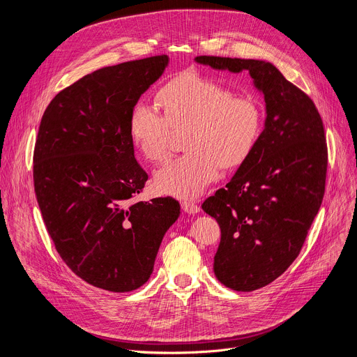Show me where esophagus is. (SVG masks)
Here are the masks:
<instances>
[{
	"label": "esophagus",
	"instance_id": "esophagus-1",
	"mask_svg": "<svg viewBox=\"0 0 357 357\" xmlns=\"http://www.w3.org/2000/svg\"><path fill=\"white\" fill-rule=\"evenodd\" d=\"M181 206H182V209H183L186 213H189V215H195V213L200 212V206L197 205V203H195V202H192V200H183V202L181 203Z\"/></svg>",
	"mask_w": 357,
	"mask_h": 357
}]
</instances>
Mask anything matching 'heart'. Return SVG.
<instances>
[{
  "label": "heart",
  "instance_id": "obj_1",
  "mask_svg": "<svg viewBox=\"0 0 357 357\" xmlns=\"http://www.w3.org/2000/svg\"><path fill=\"white\" fill-rule=\"evenodd\" d=\"M164 113L139 101L130 114V137L151 162L164 161L174 130H186V154L155 172L161 193L181 199L199 196L220 175L252 152L263 127V113L251 98L236 97L227 86L200 75L181 76L160 91Z\"/></svg>",
  "mask_w": 357,
  "mask_h": 357
}]
</instances>
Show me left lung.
<instances>
[{"label":"left lung","instance_id":"left-lung-1","mask_svg":"<svg viewBox=\"0 0 357 357\" xmlns=\"http://www.w3.org/2000/svg\"><path fill=\"white\" fill-rule=\"evenodd\" d=\"M213 69L248 70L266 100V126L236 175L202 203L222 237L216 278L250 292L277 280L298 257L322 205L328 146L311 97L270 62L196 56Z\"/></svg>","mask_w":357,"mask_h":357}]
</instances>
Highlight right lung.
<instances>
[{"label": "right lung", "mask_w": 357, "mask_h": 357, "mask_svg": "<svg viewBox=\"0 0 357 357\" xmlns=\"http://www.w3.org/2000/svg\"><path fill=\"white\" fill-rule=\"evenodd\" d=\"M167 55L89 73L46 107L33 149V188L46 230L66 266L112 292L148 281L167 230L171 196L137 202L148 174L134 155L130 114L160 79Z\"/></svg>", "instance_id": "1"}]
</instances>
